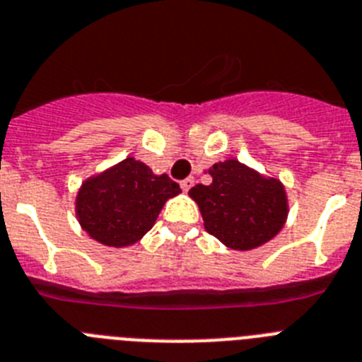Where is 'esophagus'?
<instances>
[{
  "mask_svg": "<svg viewBox=\"0 0 362 362\" xmlns=\"http://www.w3.org/2000/svg\"><path fill=\"white\" fill-rule=\"evenodd\" d=\"M193 184H195V180H193V178H186V180H182L180 182L182 191H184V193H187V191H189L191 187H193Z\"/></svg>",
  "mask_w": 362,
  "mask_h": 362,
  "instance_id": "esophagus-1",
  "label": "esophagus"
}]
</instances>
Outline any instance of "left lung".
Listing matches in <instances>:
<instances>
[{
    "label": "left lung",
    "mask_w": 362,
    "mask_h": 362,
    "mask_svg": "<svg viewBox=\"0 0 362 362\" xmlns=\"http://www.w3.org/2000/svg\"><path fill=\"white\" fill-rule=\"evenodd\" d=\"M211 184H197L189 197L199 204L206 232L233 250H252L276 238L289 215L285 186L235 158L208 169Z\"/></svg>",
    "instance_id": "1"
}]
</instances>
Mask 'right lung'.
Listing matches in <instances>:
<instances>
[{
	"mask_svg": "<svg viewBox=\"0 0 362 362\" xmlns=\"http://www.w3.org/2000/svg\"><path fill=\"white\" fill-rule=\"evenodd\" d=\"M182 193L167 175L136 158L90 176L78 187L75 214L84 232L106 247H130L154 226L167 200Z\"/></svg>",
	"mask_w": 362,
	"mask_h": 362,
	"instance_id": "add662e5",
	"label": "right lung"
}]
</instances>
